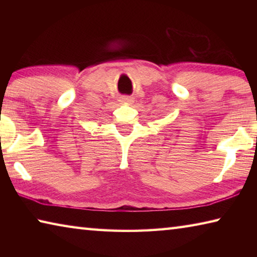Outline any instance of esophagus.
Instances as JSON below:
<instances>
[{
	"label": "esophagus",
	"instance_id": "1",
	"mask_svg": "<svg viewBox=\"0 0 257 257\" xmlns=\"http://www.w3.org/2000/svg\"><path fill=\"white\" fill-rule=\"evenodd\" d=\"M121 102L125 104H132L134 102V97L132 96H122L121 97Z\"/></svg>",
	"mask_w": 257,
	"mask_h": 257
}]
</instances>
